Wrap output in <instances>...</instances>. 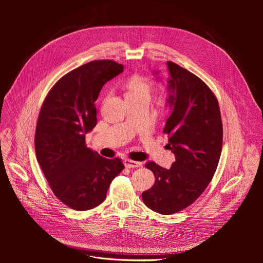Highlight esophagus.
Returning <instances> with one entry per match:
<instances>
[{"label": "esophagus", "mask_w": 263, "mask_h": 263, "mask_svg": "<svg viewBox=\"0 0 263 263\" xmlns=\"http://www.w3.org/2000/svg\"><path fill=\"white\" fill-rule=\"evenodd\" d=\"M124 164L126 167L128 168H134V167H138L141 165V162H138V161H133V160H130V159H125L124 160Z\"/></svg>", "instance_id": "1"}]
</instances>
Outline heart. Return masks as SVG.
Here are the masks:
<instances>
[{"label": "heart", "mask_w": 263, "mask_h": 263, "mask_svg": "<svg viewBox=\"0 0 263 263\" xmlns=\"http://www.w3.org/2000/svg\"><path fill=\"white\" fill-rule=\"evenodd\" d=\"M126 99H146L149 100L153 90L148 80L141 77H133L126 84Z\"/></svg>", "instance_id": "1"}]
</instances>
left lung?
<instances>
[{
    "instance_id": "obj_1",
    "label": "left lung",
    "mask_w": 263,
    "mask_h": 263,
    "mask_svg": "<svg viewBox=\"0 0 263 263\" xmlns=\"http://www.w3.org/2000/svg\"><path fill=\"white\" fill-rule=\"evenodd\" d=\"M166 66L165 106L172 115L163 132L176 160L168 170L146 161L155 184L141 195L146 207L161 214L178 212L202 195L216 171L222 143L220 111L213 92L190 70L171 61Z\"/></svg>"
}]
</instances>
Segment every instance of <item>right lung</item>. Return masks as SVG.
I'll return each mask as SVG.
<instances>
[{
	"instance_id": "add662e5",
	"label": "right lung",
	"mask_w": 263,
	"mask_h": 263,
	"mask_svg": "<svg viewBox=\"0 0 263 263\" xmlns=\"http://www.w3.org/2000/svg\"><path fill=\"white\" fill-rule=\"evenodd\" d=\"M112 60H96L67 72L53 86L40 112L35 152L54 195L84 211L104 202L110 183L124 168L85 144L97 125L95 102L106 82L123 72Z\"/></svg>"
}]
</instances>
